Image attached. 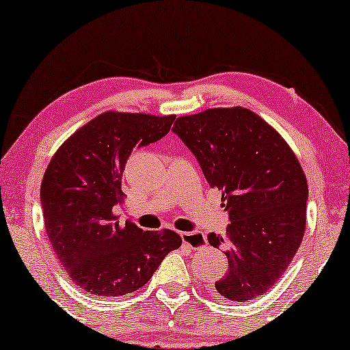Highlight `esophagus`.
Wrapping results in <instances>:
<instances>
[{"instance_id":"1","label":"esophagus","mask_w":350,"mask_h":350,"mask_svg":"<svg viewBox=\"0 0 350 350\" xmlns=\"http://www.w3.org/2000/svg\"><path fill=\"white\" fill-rule=\"evenodd\" d=\"M181 241L191 248H199L200 245H204V243L207 242V237H205V234L200 231L181 232Z\"/></svg>"}]
</instances>
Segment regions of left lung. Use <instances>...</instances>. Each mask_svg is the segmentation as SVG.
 <instances>
[{"mask_svg":"<svg viewBox=\"0 0 350 350\" xmlns=\"http://www.w3.org/2000/svg\"><path fill=\"white\" fill-rule=\"evenodd\" d=\"M198 159L229 215L224 247L229 269L215 282L223 298L266 293L293 260L306 229L308 181L298 159L269 124L247 108H213L183 116L172 129Z\"/></svg>","mask_w":350,"mask_h":350,"instance_id":"1","label":"left lung"}]
</instances>
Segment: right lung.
<instances>
[{"instance_id": "add662e5", "label": "right lung", "mask_w": 350, "mask_h": 350, "mask_svg": "<svg viewBox=\"0 0 350 350\" xmlns=\"http://www.w3.org/2000/svg\"><path fill=\"white\" fill-rule=\"evenodd\" d=\"M175 116L107 111L59 148L41 183V208L57 258L79 288L122 296L142 288L167 253L181 245L170 229L119 224L124 165L135 148L169 133Z\"/></svg>"}]
</instances>
